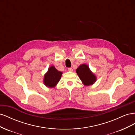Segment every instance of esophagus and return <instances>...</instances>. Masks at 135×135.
Wrapping results in <instances>:
<instances>
[{"label":"esophagus","mask_w":135,"mask_h":135,"mask_svg":"<svg viewBox=\"0 0 135 135\" xmlns=\"http://www.w3.org/2000/svg\"><path fill=\"white\" fill-rule=\"evenodd\" d=\"M68 69V71H73V69L71 68H69Z\"/></svg>","instance_id":"obj_1"}]
</instances>
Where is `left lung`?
I'll use <instances>...</instances> for the list:
<instances>
[{"instance_id": "obj_1", "label": "left lung", "mask_w": 135, "mask_h": 135, "mask_svg": "<svg viewBox=\"0 0 135 135\" xmlns=\"http://www.w3.org/2000/svg\"><path fill=\"white\" fill-rule=\"evenodd\" d=\"M77 74L85 85H90L96 81V76L86 64H81L76 70Z\"/></svg>"}]
</instances>
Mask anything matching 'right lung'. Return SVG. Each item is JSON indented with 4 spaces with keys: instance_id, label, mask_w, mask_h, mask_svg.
<instances>
[{
    "instance_id": "add662e5",
    "label": "right lung",
    "mask_w": 135,
    "mask_h": 135,
    "mask_svg": "<svg viewBox=\"0 0 135 135\" xmlns=\"http://www.w3.org/2000/svg\"><path fill=\"white\" fill-rule=\"evenodd\" d=\"M62 73L58 71L54 66L49 68L48 71L44 76L43 83L50 88L55 87L60 81Z\"/></svg>"
}]
</instances>
